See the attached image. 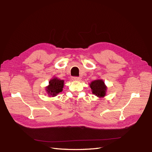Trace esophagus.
<instances>
[{"mask_svg":"<svg viewBox=\"0 0 152 152\" xmlns=\"http://www.w3.org/2000/svg\"><path fill=\"white\" fill-rule=\"evenodd\" d=\"M72 79L75 81H79L80 80V77H79L77 76H73V77H72Z\"/></svg>","mask_w":152,"mask_h":152,"instance_id":"obj_1","label":"esophagus"}]
</instances>
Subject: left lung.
Returning a JSON list of instances; mask_svg holds the SVG:
<instances>
[{
  "label": "left lung",
  "instance_id": "left-lung-1",
  "mask_svg": "<svg viewBox=\"0 0 152 152\" xmlns=\"http://www.w3.org/2000/svg\"><path fill=\"white\" fill-rule=\"evenodd\" d=\"M91 88L92 89V93L97 95V97H104L106 94L107 87L105 86L104 82L102 80H95L92 81L90 84Z\"/></svg>",
  "mask_w": 152,
  "mask_h": 152
}]
</instances>
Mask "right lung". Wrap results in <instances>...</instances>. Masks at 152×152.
<instances>
[{
	"mask_svg": "<svg viewBox=\"0 0 152 152\" xmlns=\"http://www.w3.org/2000/svg\"><path fill=\"white\" fill-rule=\"evenodd\" d=\"M64 81L58 79L57 78H53L49 81V86L47 87V91L49 95L55 96L57 94L63 91Z\"/></svg>",
	"mask_w": 152,
	"mask_h": 152,
	"instance_id": "add662e5",
	"label": "right lung"
}]
</instances>
